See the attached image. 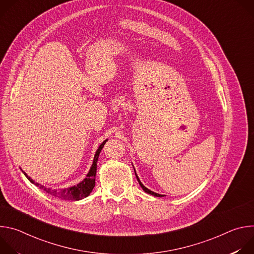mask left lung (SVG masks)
Instances as JSON below:
<instances>
[{
  "label": "left lung",
  "instance_id": "obj_1",
  "mask_svg": "<svg viewBox=\"0 0 254 254\" xmlns=\"http://www.w3.org/2000/svg\"><path fill=\"white\" fill-rule=\"evenodd\" d=\"M134 173H135V171H134ZM135 176H136V174H135ZM136 179H137V181H138V183H139L140 187L142 188V190H143L144 192H147V193H149V194H151V195H153V196H156V197H163V195H160V194H158V193H155V192H153V191L149 190L148 188L144 187V186H143V185L140 183V181H139V179L137 178V176H136Z\"/></svg>",
  "mask_w": 254,
  "mask_h": 254
}]
</instances>
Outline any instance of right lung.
<instances>
[{"label": "right lung", "instance_id": "add662e5", "mask_svg": "<svg viewBox=\"0 0 254 254\" xmlns=\"http://www.w3.org/2000/svg\"><path fill=\"white\" fill-rule=\"evenodd\" d=\"M107 140V139H106ZM106 140H104L99 148L97 149L94 159H93V164L88 172V174L86 175V178L82 181L81 183L77 184L76 186L70 187V188H65L63 190H52L51 188H46L38 183H35L34 181L26 174L24 173V175L27 177V179L30 181L31 183H33L34 185H36L37 187H39V189L45 191L48 194H51L55 197H58L60 199H65V200H72V201H77V200H81L85 197H87L91 191L93 190L94 186H95V175H96V164H97V160L99 157V154L103 148V146L105 144Z\"/></svg>", "mask_w": 254, "mask_h": 254}]
</instances>
